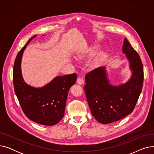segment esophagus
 I'll return each instance as SVG.
<instances>
[{
	"label": "esophagus",
	"mask_w": 154,
	"mask_h": 154,
	"mask_svg": "<svg viewBox=\"0 0 154 154\" xmlns=\"http://www.w3.org/2000/svg\"><path fill=\"white\" fill-rule=\"evenodd\" d=\"M77 82L79 85H82L84 83V80L82 77H79L77 80Z\"/></svg>",
	"instance_id": "1"
}]
</instances>
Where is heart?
Returning <instances> with one entry per match:
<instances>
[{"label": "heart", "instance_id": "obj_1", "mask_svg": "<svg viewBox=\"0 0 154 154\" xmlns=\"http://www.w3.org/2000/svg\"><path fill=\"white\" fill-rule=\"evenodd\" d=\"M98 48V47L97 45H93V46H91L90 47H88L87 49V52H84L82 54L80 55V56L81 57H83L84 55H85L86 54H94L95 52V51H97V49Z\"/></svg>", "mask_w": 154, "mask_h": 154}]
</instances>
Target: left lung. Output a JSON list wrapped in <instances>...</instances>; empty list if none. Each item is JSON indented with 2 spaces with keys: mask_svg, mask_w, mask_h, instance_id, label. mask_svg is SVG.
Segmentation results:
<instances>
[{
  "mask_svg": "<svg viewBox=\"0 0 154 154\" xmlns=\"http://www.w3.org/2000/svg\"><path fill=\"white\" fill-rule=\"evenodd\" d=\"M122 52L126 54L132 71L131 78L125 84L119 86L111 85L105 67L95 69L85 76L84 91L88 106L94 118L103 124L116 122L130 114L142 89V62L126 38Z\"/></svg>",
  "mask_w": 154,
  "mask_h": 154,
  "instance_id": "1",
  "label": "left lung"
}]
</instances>
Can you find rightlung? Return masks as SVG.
Instances as JSON below:
<instances>
[{"label":"right lung","instance_id":"1","mask_svg":"<svg viewBox=\"0 0 154 154\" xmlns=\"http://www.w3.org/2000/svg\"><path fill=\"white\" fill-rule=\"evenodd\" d=\"M31 37L16 57L13 69L14 91L25 115L30 120L44 125L57 124L64 116L68 92L77 80L75 73L56 77L43 87L35 88L24 81L21 72V59Z\"/></svg>","mask_w":154,"mask_h":154}]
</instances>
